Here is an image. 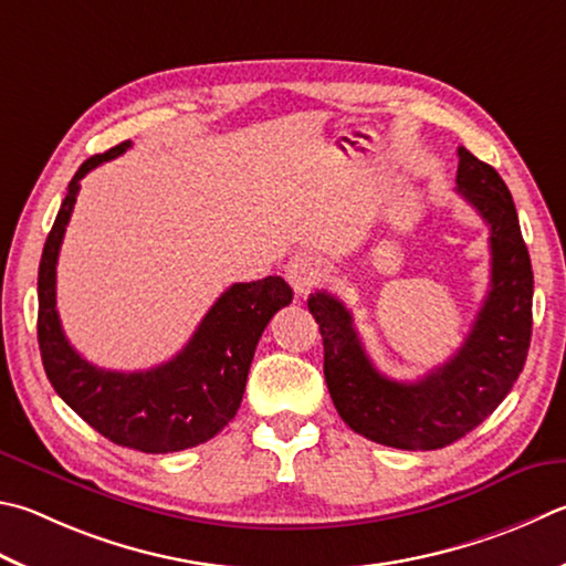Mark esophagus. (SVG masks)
Listing matches in <instances>:
<instances>
[{"label": "esophagus", "mask_w": 566, "mask_h": 566, "mask_svg": "<svg viewBox=\"0 0 566 566\" xmlns=\"http://www.w3.org/2000/svg\"><path fill=\"white\" fill-rule=\"evenodd\" d=\"M284 274L294 286L296 294H306L310 290H314L318 280H322V262H318L310 252H300L292 256L290 264H286Z\"/></svg>", "instance_id": "esophagus-1"}]
</instances>
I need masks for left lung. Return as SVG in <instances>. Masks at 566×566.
Instances as JSON below:
<instances>
[{
	"label": "left lung",
	"instance_id": "obj_1",
	"mask_svg": "<svg viewBox=\"0 0 566 566\" xmlns=\"http://www.w3.org/2000/svg\"><path fill=\"white\" fill-rule=\"evenodd\" d=\"M458 192L490 228V292L465 344L436 371L406 384L371 364L344 302L310 296L324 338V378L344 423L374 443L438 450L478 428L515 386L532 336V264L505 180L458 148Z\"/></svg>",
	"mask_w": 566,
	"mask_h": 566
}]
</instances>
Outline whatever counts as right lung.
I'll return each mask as SVG.
<instances>
[{"instance_id":"right-lung-1","label":"right lung","mask_w":566,"mask_h":566,"mask_svg":"<svg viewBox=\"0 0 566 566\" xmlns=\"http://www.w3.org/2000/svg\"><path fill=\"white\" fill-rule=\"evenodd\" d=\"M128 148L130 140L88 158L69 182L39 262V352L61 400L111 443L140 453H176L218 436L238 413L256 342L294 294L282 276L232 284L182 352L148 371H106L78 356L56 312L61 240L86 172Z\"/></svg>"}]
</instances>
